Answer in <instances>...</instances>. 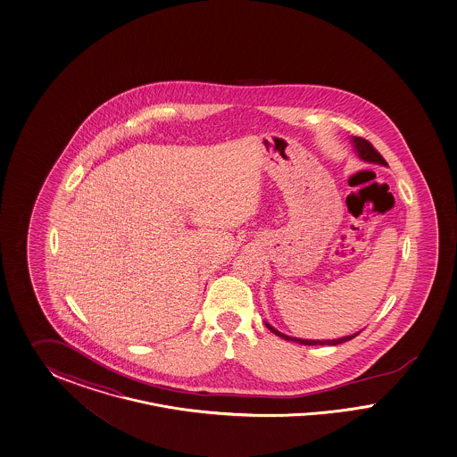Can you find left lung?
I'll list each match as a JSON object with an SVG mask.
<instances>
[{"instance_id": "8db88e82", "label": "left lung", "mask_w": 457, "mask_h": 457, "mask_svg": "<svg viewBox=\"0 0 457 457\" xmlns=\"http://www.w3.org/2000/svg\"><path fill=\"white\" fill-rule=\"evenodd\" d=\"M352 142H353L355 153L359 154V157L361 161L370 162V164L387 166L386 159L375 151L374 145H372L369 140H365V138L361 137H352ZM264 325H266L271 332L275 333V335H278L279 338H285V340H288V342H296V344H300V345H340V344H344V342H348V340L355 338V337L361 332V330H360V332L353 333V335L342 337V338H335V340H303V338H295V337H288V335H285V333L278 332L277 328H273V327H271L270 323H266V321H264Z\"/></svg>"}]
</instances>
